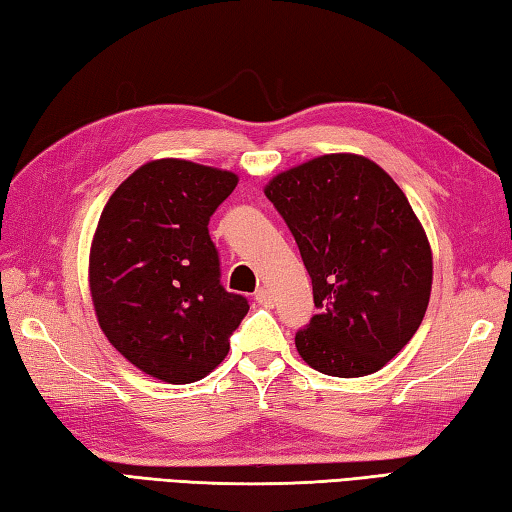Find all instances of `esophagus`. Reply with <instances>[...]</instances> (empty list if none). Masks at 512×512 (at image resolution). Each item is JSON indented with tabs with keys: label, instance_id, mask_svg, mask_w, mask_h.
<instances>
[{
	"label": "esophagus",
	"instance_id": "34e87169",
	"mask_svg": "<svg viewBox=\"0 0 512 512\" xmlns=\"http://www.w3.org/2000/svg\"><path fill=\"white\" fill-rule=\"evenodd\" d=\"M255 302L257 304H262V306H268V304H273V297H270V293H268V288H257V293H255Z\"/></svg>",
	"mask_w": 512,
	"mask_h": 512
}]
</instances>
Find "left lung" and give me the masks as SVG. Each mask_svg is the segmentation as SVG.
<instances>
[{
	"mask_svg": "<svg viewBox=\"0 0 512 512\" xmlns=\"http://www.w3.org/2000/svg\"><path fill=\"white\" fill-rule=\"evenodd\" d=\"M313 282L319 315L297 330L304 362L330 377L377 373L426 315L433 255L422 224L388 173L337 153L266 186Z\"/></svg>",
	"mask_w": 512,
	"mask_h": 512,
	"instance_id": "left-lung-1",
	"label": "left lung"
}]
</instances>
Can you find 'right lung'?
<instances>
[{
  "label": "right lung",
  "mask_w": 512,
  "mask_h": 512,
  "mask_svg": "<svg viewBox=\"0 0 512 512\" xmlns=\"http://www.w3.org/2000/svg\"><path fill=\"white\" fill-rule=\"evenodd\" d=\"M237 175L186 159L137 168L110 195L90 246V295L108 342L168 384L206 377L248 313L219 282L208 235Z\"/></svg>",
  "instance_id": "right-lung-1"
}]
</instances>
